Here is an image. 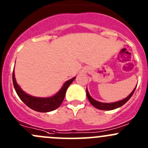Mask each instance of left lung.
<instances>
[{
    "mask_svg": "<svg viewBox=\"0 0 148 148\" xmlns=\"http://www.w3.org/2000/svg\"><path fill=\"white\" fill-rule=\"evenodd\" d=\"M136 86L135 87L134 89L133 90L131 93L127 96L126 98L125 99H122V100L119 101H116V102H113V103H103V102H100V101H98L95 100V99H93L91 96H90L89 93H88V89L86 88V96L87 98H88V101L89 102L91 103V105H93L95 108H98L99 110H103V111H110V110H113V109H116V108H119V107L122 106L123 105L126 103L129 99L131 98V96H133V93H134L135 90H136Z\"/></svg>",
    "mask_w": 148,
    "mask_h": 148,
    "instance_id": "1",
    "label": "left lung"
}]
</instances>
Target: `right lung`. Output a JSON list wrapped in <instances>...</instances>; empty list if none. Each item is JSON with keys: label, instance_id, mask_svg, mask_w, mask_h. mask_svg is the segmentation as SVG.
<instances>
[{"label": "right lung", "instance_id": "obj_1", "mask_svg": "<svg viewBox=\"0 0 148 148\" xmlns=\"http://www.w3.org/2000/svg\"><path fill=\"white\" fill-rule=\"evenodd\" d=\"M75 78L76 77H73L72 79L66 81L64 84L63 86H62V88H60V91L54 96L46 98L36 97V96H32L31 95L27 94V93L23 91V89L17 83L16 79H15V77L14 70L12 71L13 86L20 99L31 109L37 112H42V113L52 111L60 106L64 99L65 94H66V91L67 90L68 87L72 83Z\"/></svg>", "mask_w": 148, "mask_h": 148}]
</instances>
